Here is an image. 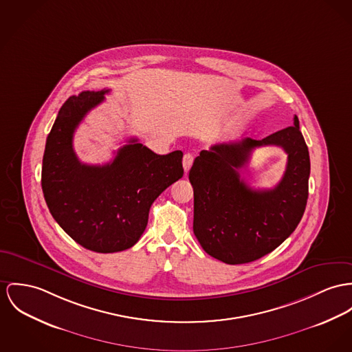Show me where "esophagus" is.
Masks as SVG:
<instances>
[{"instance_id": "1", "label": "esophagus", "mask_w": 352, "mask_h": 352, "mask_svg": "<svg viewBox=\"0 0 352 352\" xmlns=\"http://www.w3.org/2000/svg\"><path fill=\"white\" fill-rule=\"evenodd\" d=\"M192 161H194V157H192V154H190V153H186L185 155H184V170H185V173H188L190 170V167H191V164H192Z\"/></svg>"}]
</instances>
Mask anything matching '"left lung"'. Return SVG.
<instances>
[{"label":"left lung","instance_id":"obj_1","mask_svg":"<svg viewBox=\"0 0 352 352\" xmlns=\"http://www.w3.org/2000/svg\"><path fill=\"white\" fill-rule=\"evenodd\" d=\"M278 145L288 154L282 181L270 190H250L239 168L256 146ZM309 153L298 127L280 130L261 140L245 138L202 150L190 168L194 190L192 230L204 250L236 265L261 258L298 228L308 199Z\"/></svg>","mask_w":352,"mask_h":352}]
</instances>
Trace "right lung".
Segmentation results:
<instances>
[{
	"label": "right lung",
	"instance_id": "add662e5",
	"mask_svg": "<svg viewBox=\"0 0 352 352\" xmlns=\"http://www.w3.org/2000/svg\"><path fill=\"white\" fill-rule=\"evenodd\" d=\"M109 92L84 91L61 106L47 138L41 171L44 198L56 222L72 240L98 253L134 246L153 202L184 175L182 151L158 155L134 138L111 163L79 161L72 144L75 130Z\"/></svg>",
	"mask_w": 352,
	"mask_h": 352
}]
</instances>
